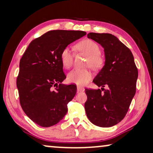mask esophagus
I'll return each instance as SVG.
<instances>
[{
	"mask_svg": "<svg viewBox=\"0 0 153 153\" xmlns=\"http://www.w3.org/2000/svg\"><path fill=\"white\" fill-rule=\"evenodd\" d=\"M77 91L78 92H81V91H85V88L81 87V86H77Z\"/></svg>",
	"mask_w": 153,
	"mask_h": 153,
	"instance_id": "esophagus-1",
	"label": "esophagus"
}]
</instances>
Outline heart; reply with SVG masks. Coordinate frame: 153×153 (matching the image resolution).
I'll return each instance as SVG.
<instances>
[{
  "label": "heart",
  "mask_w": 153,
  "mask_h": 153,
  "mask_svg": "<svg viewBox=\"0 0 153 153\" xmlns=\"http://www.w3.org/2000/svg\"><path fill=\"white\" fill-rule=\"evenodd\" d=\"M79 50L85 53L88 56L85 66H90L93 68H100L103 63V58L99 54L100 52V47L93 41L85 39L77 44ZM60 59L65 68H69L72 66L74 54L73 50L70 46H66L62 51L60 54ZM92 77V74L89 69H74L68 74V81L71 83L77 85H85Z\"/></svg>",
  "instance_id": "heart-1"
}]
</instances>
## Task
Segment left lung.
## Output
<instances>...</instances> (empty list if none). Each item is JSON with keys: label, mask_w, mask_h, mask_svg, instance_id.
<instances>
[{"label": "left lung", "mask_w": 153, "mask_h": 153, "mask_svg": "<svg viewBox=\"0 0 153 153\" xmlns=\"http://www.w3.org/2000/svg\"><path fill=\"white\" fill-rule=\"evenodd\" d=\"M87 37L102 46L105 62L93 80L102 88L85 89L87 100L85 109L92 123L109 128L126 117L136 93L138 70L132 52L117 36L109 33H90ZM105 85L107 90L104 89Z\"/></svg>", "instance_id": "obj_1"}]
</instances>
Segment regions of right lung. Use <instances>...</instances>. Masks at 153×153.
Masks as SVG:
<instances>
[{
    "label": "right lung",
    "mask_w": 153,
    "mask_h": 153,
    "mask_svg": "<svg viewBox=\"0 0 153 153\" xmlns=\"http://www.w3.org/2000/svg\"><path fill=\"white\" fill-rule=\"evenodd\" d=\"M84 31L51 30L32 41L20 59L16 79L19 100L27 117L48 128L63 119L76 94L75 85L62 84L66 76L60 54Z\"/></svg>",
    "instance_id": "right-lung-1"
}]
</instances>
